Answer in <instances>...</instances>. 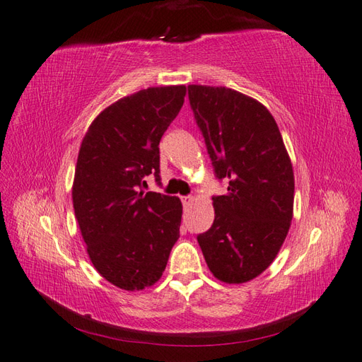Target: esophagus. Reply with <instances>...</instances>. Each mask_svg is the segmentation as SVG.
I'll return each mask as SVG.
<instances>
[{
  "label": "esophagus",
  "instance_id": "obj_1",
  "mask_svg": "<svg viewBox=\"0 0 362 362\" xmlns=\"http://www.w3.org/2000/svg\"><path fill=\"white\" fill-rule=\"evenodd\" d=\"M192 199L191 196H185V197H182V204H183V206H189L191 204H192Z\"/></svg>",
  "mask_w": 362,
  "mask_h": 362
}]
</instances>
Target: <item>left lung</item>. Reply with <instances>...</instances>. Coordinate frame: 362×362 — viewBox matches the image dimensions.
<instances>
[{
    "instance_id": "left-lung-1",
    "label": "left lung",
    "mask_w": 362,
    "mask_h": 362,
    "mask_svg": "<svg viewBox=\"0 0 362 362\" xmlns=\"http://www.w3.org/2000/svg\"><path fill=\"white\" fill-rule=\"evenodd\" d=\"M188 97L217 179L214 222L197 236L209 272L243 284L279 253L293 219L295 175L281 131L257 100L223 86L189 85Z\"/></svg>"
}]
</instances>
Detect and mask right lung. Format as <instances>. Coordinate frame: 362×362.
Masks as SVG:
<instances>
[{
  "label": "right lung",
  "instance_id": "add662e5",
  "mask_svg": "<svg viewBox=\"0 0 362 362\" xmlns=\"http://www.w3.org/2000/svg\"><path fill=\"white\" fill-rule=\"evenodd\" d=\"M187 88L141 89L120 98L90 123L78 151L74 211L92 265L122 290L160 279L182 221L179 197L141 191L158 180V143L183 106Z\"/></svg>",
  "mask_w": 362,
  "mask_h": 362
}]
</instances>
